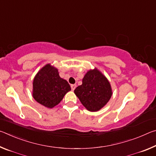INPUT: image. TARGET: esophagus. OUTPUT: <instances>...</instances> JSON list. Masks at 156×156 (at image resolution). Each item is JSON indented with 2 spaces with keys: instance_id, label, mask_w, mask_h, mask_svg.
<instances>
[{
  "instance_id": "1",
  "label": "esophagus",
  "mask_w": 156,
  "mask_h": 156,
  "mask_svg": "<svg viewBox=\"0 0 156 156\" xmlns=\"http://www.w3.org/2000/svg\"><path fill=\"white\" fill-rule=\"evenodd\" d=\"M76 87V84H72V85H71V88H72V91L74 90Z\"/></svg>"
}]
</instances>
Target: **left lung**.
<instances>
[{
  "label": "left lung",
  "mask_w": 156,
  "mask_h": 156,
  "mask_svg": "<svg viewBox=\"0 0 156 156\" xmlns=\"http://www.w3.org/2000/svg\"><path fill=\"white\" fill-rule=\"evenodd\" d=\"M74 93L89 112L101 109L112 96L110 83L96 68L86 73L83 78V84L76 88Z\"/></svg>",
  "instance_id": "8db88e82"
}]
</instances>
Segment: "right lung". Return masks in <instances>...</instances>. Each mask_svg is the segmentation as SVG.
Masks as SVG:
<instances>
[{"label": "right lung", "instance_id": "right-lung-1", "mask_svg": "<svg viewBox=\"0 0 156 156\" xmlns=\"http://www.w3.org/2000/svg\"><path fill=\"white\" fill-rule=\"evenodd\" d=\"M70 90L68 82L60 78L58 69L50 64L44 66L34 78V98L50 109L58 105Z\"/></svg>", "mask_w": 156, "mask_h": 156}]
</instances>
